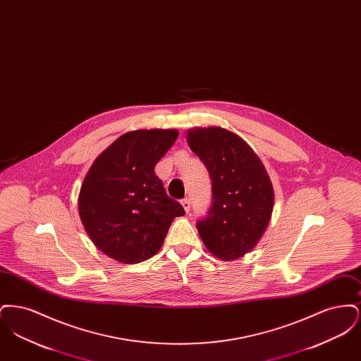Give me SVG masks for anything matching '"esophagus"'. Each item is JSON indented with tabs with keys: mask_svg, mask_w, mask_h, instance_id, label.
<instances>
[{
	"mask_svg": "<svg viewBox=\"0 0 361 361\" xmlns=\"http://www.w3.org/2000/svg\"><path fill=\"white\" fill-rule=\"evenodd\" d=\"M181 204H183V207H184L185 212H189V209H190V200H189V197L183 199V200H181Z\"/></svg>",
	"mask_w": 361,
	"mask_h": 361,
	"instance_id": "1",
	"label": "esophagus"
}]
</instances>
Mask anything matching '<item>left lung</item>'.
Returning <instances> with one entry per match:
<instances>
[{
	"instance_id": "obj_1",
	"label": "left lung",
	"mask_w": 361,
	"mask_h": 361,
	"mask_svg": "<svg viewBox=\"0 0 361 361\" xmlns=\"http://www.w3.org/2000/svg\"><path fill=\"white\" fill-rule=\"evenodd\" d=\"M187 139L212 181V204L196 224L199 234L215 257H240L269 224L275 197L271 180L250 146L224 128L189 130Z\"/></svg>"
}]
</instances>
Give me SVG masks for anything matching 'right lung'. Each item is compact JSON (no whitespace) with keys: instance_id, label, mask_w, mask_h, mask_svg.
<instances>
[{"instance_id":"add662e5","label":"right lung","mask_w":361,"mask_h":361,"mask_svg":"<svg viewBox=\"0 0 361 361\" xmlns=\"http://www.w3.org/2000/svg\"><path fill=\"white\" fill-rule=\"evenodd\" d=\"M176 130H139L121 135L99 155L80 190L78 211L92 242L124 264L161 249L176 216L185 214L155 174L173 146Z\"/></svg>"}]
</instances>
